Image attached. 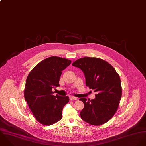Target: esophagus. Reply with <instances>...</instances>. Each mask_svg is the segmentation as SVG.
I'll use <instances>...</instances> for the list:
<instances>
[{"label": "esophagus", "mask_w": 146, "mask_h": 146, "mask_svg": "<svg viewBox=\"0 0 146 146\" xmlns=\"http://www.w3.org/2000/svg\"><path fill=\"white\" fill-rule=\"evenodd\" d=\"M70 99L71 100H77V98L74 97V96H70Z\"/></svg>", "instance_id": "esophagus-1"}]
</instances>
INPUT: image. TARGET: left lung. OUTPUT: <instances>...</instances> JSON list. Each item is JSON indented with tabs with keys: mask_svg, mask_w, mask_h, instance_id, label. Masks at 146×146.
<instances>
[{
	"mask_svg": "<svg viewBox=\"0 0 146 146\" xmlns=\"http://www.w3.org/2000/svg\"><path fill=\"white\" fill-rule=\"evenodd\" d=\"M72 65L81 69L85 76L86 86L97 93L94 99H80L84 104L80 112L81 118L92 125L105 123L116 112L121 98L118 74L110 64L96 58H79Z\"/></svg>",
	"mask_w": 146,
	"mask_h": 146,
	"instance_id": "1",
	"label": "left lung"
}]
</instances>
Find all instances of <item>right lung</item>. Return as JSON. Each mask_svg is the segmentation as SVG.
<instances>
[{"mask_svg":"<svg viewBox=\"0 0 146 146\" xmlns=\"http://www.w3.org/2000/svg\"><path fill=\"white\" fill-rule=\"evenodd\" d=\"M71 61L51 56L38 64L30 72L26 81L24 97L36 119L44 125H52L62 118L64 106L69 100L68 96H60L52 91L60 86L62 71Z\"/></svg>","mask_w":146,"mask_h":146,"instance_id":"add662e5","label":"right lung"}]
</instances>
